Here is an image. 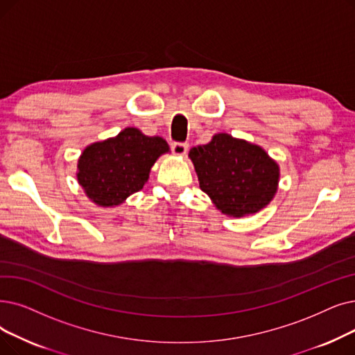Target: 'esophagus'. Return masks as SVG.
<instances>
[{
	"mask_svg": "<svg viewBox=\"0 0 355 355\" xmlns=\"http://www.w3.org/2000/svg\"><path fill=\"white\" fill-rule=\"evenodd\" d=\"M171 149H173V152L175 153V155L184 157L187 153V150H189V145L187 144H181V142H174Z\"/></svg>",
	"mask_w": 355,
	"mask_h": 355,
	"instance_id": "obj_1",
	"label": "esophagus"
}]
</instances>
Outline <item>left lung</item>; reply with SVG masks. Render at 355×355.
<instances>
[{
    "label": "left lung",
    "instance_id": "1",
    "mask_svg": "<svg viewBox=\"0 0 355 355\" xmlns=\"http://www.w3.org/2000/svg\"><path fill=\"white\" fill-rule=\"evenodd\" d=\"M189 158L200 189L230 218L258 213L279 190V164L261 146L227 133H216L209 144L191 148Z\"/></svg>",
    "mask_w": 355,
    "mask_h": 355
}]
</instances>
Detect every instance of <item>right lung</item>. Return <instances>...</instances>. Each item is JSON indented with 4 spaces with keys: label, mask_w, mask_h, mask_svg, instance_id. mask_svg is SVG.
<instances>
[{
    "label": "right lung",
    "mask_w": 355,
    "mask_h": 355,
    "mask_svg": "<svg viewBox=\"0 0 355 355\" xmlns=\"http://www.w3.org/2000/svg\"><path fill=\"white\" fill-rule=\"evenodd\" d=\"M169 152L161 136L126 128L114 137L88 145L76 164V180L100 207H116L144 189L157 159Z\"/></svg>",
    "instance_id": "1"
}]
</instances>
